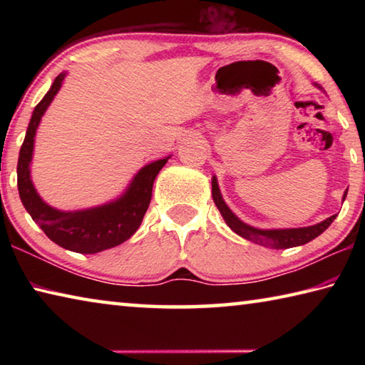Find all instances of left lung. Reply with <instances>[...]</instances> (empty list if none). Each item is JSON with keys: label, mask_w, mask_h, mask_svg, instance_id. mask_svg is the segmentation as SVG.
<instances>
[{"label": "left lung", "mask_w": 365, "mask_h": 365, "mask_svg": "<svg viewBox=\"0 0 365 365\" xmlns=\"http://www.w3.org/2000/svg\"><path fill=\"white\" fill-rule=\"evenodd\" d=\"M346 193H348V191H346ZM346 193L343 196V200L346 197ZM212 200L220 211L222 217H224V220L227 222V225L230 227L235 233H238L240 237L250 240L252 243H257L261 246H265V248H274V250H287V248H293V246H301L312 242V240L317 238L320 233H324L336 217L335 214L331 215V217L325 219L324 222H320V224L311 225V227L261 230V228H255L248 224H245V222L240 220L237 215L230 211V207L225 205L224 197L220 195L217 178L215 177H212Z\"/></svg>", "instance_id": "1"}]
</instances>
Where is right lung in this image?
<instances>
[{
	"label": "right lung",
	"mask_w": 365,
	"mask_h": 365,
	"mask_svg": "<svg viewBox=\"0 0 365 365\" xmlns=\"http://www.w3.org/2000/svg\"><path fill=\"white\" fill-rule=\"evenodd\" d=\"M64 77L66 73H59L54 78L51 88L34 109L26 140L21 146L19 160H17V188H19L24 207L51 242L73 252L95 255V252L114 248L127 242L138 230L146 209L150 206L154 178L169 158L154 160L140 169L125 193L108 205L71 212L58 211L48 206L36 193L32 178H30V163H32L36 128L63 85Z\"/></svg>",
	"instance_id": "1"
}]
</instances>
